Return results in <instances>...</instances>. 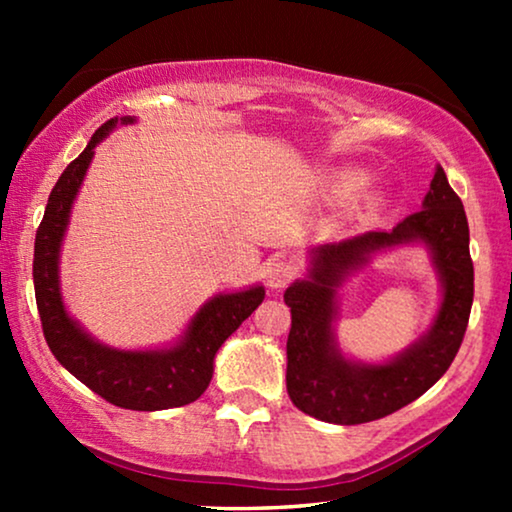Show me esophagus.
<instances>
[{
	"mask_svg": "<svg viewBox=\"0 0 512 512\" xmlns=\"http://www.w3.org/2000/svg\"><path fill=\"white\" fill-rule=\"evenodd\" d=\"M265 275H268V284L272 286V289H284V286L298 275V268H296V263L279 258V261L268 265V272H265Z\"/></svg>",
	"mask_w": 512,
	"mask_h": 512,
	"instance_id": "1",
	"label": "esophagus"
}]
</instances>
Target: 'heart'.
Returning a JSON list of instances; mask_svg holds the SVG:
<instances>
[{
    "label": "heart",
    "instance_id": "1",
    "mask_svg": "<svg viewBox=\"0 0 512 512\" xmlns=\"http://www.w3.org/2000/svg\"><path fill=\"white\" fill-rule=\"evenodd\" d=\"M359 184H361L359 174H349V177L345 179V188H347V191H352V188L359 186Z\"/></svg>",
    "mask_w": 512,
    "mask_h": 512
}]
</instances>
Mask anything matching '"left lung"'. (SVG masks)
<instances>
[{"label":"left lung","instance_id":"left-lung-1","mask_svg":"<svg viewBox=\"0 0 512 512\" xmlns=\"http://www.w3.org/2000/svg\"><path fill=\"white\" fill-rule=\"evenodd\" d=\"M412 239L430 244L444 277L446 296L437 324L429 336L387 367L345 362L334 349L330 333L334 286L368 253ZM284 303L291 307L286 391L305 415L331 424H366L401 410L429 391L457 356L473 305L468 221L443 167L433 174L424 209L410 214L394 230H370L314 251L310 279L289 286Z\"/></svg>","mask_w":512,"mask_h":512}]
</instances>
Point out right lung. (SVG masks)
<instances>
[{
  "label": "right lung",
  "instance_id": "add662e5",
  "mask_svg": "<svg viewBox=\"0 0 512 512\" xmlns=\"http://www.w3.org/2000/svg\"><path fill=\"white\" fill-rule=\"evenodd\" d=\"M130 123L132 118H121ZM118 123L111 118L90 137L79 158L65 167L58 184L48 195V205L34 240V296L41 317V331L55 359L93 389L104 401L125 410H167L193 403L205 394L214 373V356L226 338L258 305L263 303V286L219 296L195 314L184 342L165 352H116L90 340L62 307L58 289V251L65 235L69 209L93 149Z\"/></svg>",
  "mask_w": 512,
  "mask_h": 512
}]
</instances>
